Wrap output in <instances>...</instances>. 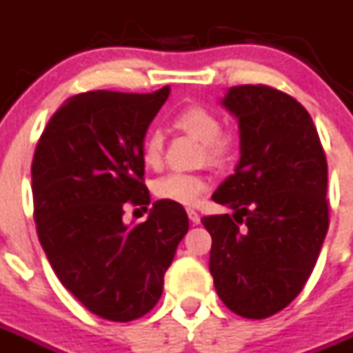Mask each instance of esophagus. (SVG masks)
Wrapping results in <instances>:
<instances>
[{
	"mask_svg": "<svg viewBox=\"0 0 353 353\" xmlns=\"http://www.w3.org/2000/svg\"><path fill=\"white\" fill-rule=\"evenodd\" d=\"M186 213H188V219H190V221L194 222V224H199V222H201V215H199V213L195 212V210H192V208L186 210Z\"/></svg>",
	"mask_w": 353,
	"mask_h": 353,
	"instance_id": "1",
	"label": "esophagus"
}]
</instances>
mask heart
I'll list each match as a JSON object with an SVG mask.
<instances>
[{
	"instance_id": "b5f03b06",
	"label": "heart",
	"mask_w": 353,
	"mask_h": 353,
	"mask_svg": "<svg viewBox=\"0 0 353 353\" xmlns=\"http://www.w3.org/2000/svg\"><path fill=\"white\" fill-rule=\"evenodd\" d=\"M176 127L204 145L206 159L213 165H222L230 159L232 140L221 134V120L204 108H188L176 118ZM141 159L147 167L158 168L163 161V136L152 132L141 147ZM208 179L199 174L172 172L154 183V194L159 199L176 204H194L208 190Z\"/></svg>"
}]
</instances>
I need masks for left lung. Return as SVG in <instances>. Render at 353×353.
<instances>
[{
	"mask_svg": "<svg viewBox=\"0 0 353 353\" xmlns=\"http://www.w3.org/2000/svg\"><path fill=\"white\" fill-rule=\"evenodd\" d=\"M241 159L212 199L235 210L203 217L219 298L242 318L280 312L309 280L328 230L327 158L307 109L268 85L230 88Z\"/></svg>",
	"mask_w": 353,
	"mask_h": 353,
	"instance_id": "1",
	"label": "left lung"
}]
</instances>
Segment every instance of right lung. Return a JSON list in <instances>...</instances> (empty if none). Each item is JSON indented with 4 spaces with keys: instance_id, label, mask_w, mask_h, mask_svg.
<instances>
[{
    "instance_id": "right-lung-1",
    "label": "right lung",
    "mask_w": 353,
    "mask_h": 353,
    "mask_svg": "<svg viewBox=\"0 0 353 353\" xmlns=\"http://www.w3.org/2000/svg\"><path fill=\"white\" fill-rule=\"evenodd\" d=\"M168 93L165 85L71 97L50 118L32 161L34 219L48 262L85 309L109 321H132L158 303L188 232L185 208L163 199L138 226L121 221L125 203H150L141 147Z\"/></svg>"
}]
</instances>
